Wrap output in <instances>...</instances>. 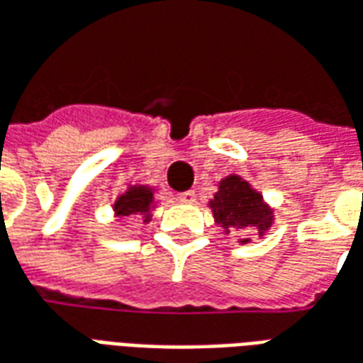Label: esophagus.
<instances>
[{
	"instance_id": "obj_1",
	"label": "esophagus",
	"mask_w": 363,
	"mask_h": 363,
	"mask_svg": "<svg viewBox=\"0 0 363 363\" xmlns=\"http://www.w3.org/2000/svg\"><path fill=\"white\" fill-rule=\"evenodd\" d=\"M182 203H194L195 201V191H184V194H179L177 197Z\"/></svg>"
}]
</instances>
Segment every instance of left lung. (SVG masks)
Wrapping results in <instances>:
<instances>
[{"label": "left lung", "mask_w": 363, "mask_h": 363, "mask_svg": "<svg viewBox=\"0 0 363 363\" xmlns=\"http://www.w3.org/2000/svg\"><path fill=\"white\" fill-rule=\"evenodd\" d=\"M209 209L215 223L220 225L223 235H230L233 230H246L252 228L258 233L259 238L268 235L274 225L276 213L272 205L266 203L264 195L250 186L242 176L223 177L218 182V189L213 199H209ZM240 244L252 242L250 238H238Z\"/></svg>", "instance_id": "1"}]
</instances>
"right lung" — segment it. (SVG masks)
Returning a JSON list of instances; mask_svg holds the SVG:
<instances>
[{"label":"right lung","mask_w":363,"mask_h":363,"mask_svg":"<svg viewBox=\"0 0 363 363\" xmlns=\"http://www.w3.org/2000/svg\"><path fill=\"white\" fill-rule=\"evenodd\" d=\"M156 189L152 186H128L117 199L113 201V218H125L130 215H138L143 223L152 220V211L156 209L154 199Z\"/></svg>","instance_id":"add662e5"}]
</instances>
